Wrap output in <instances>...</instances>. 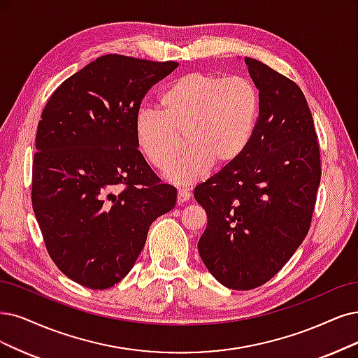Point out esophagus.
<instances>
[{
  "label": "esophagus",
  "instance_id": "1",
  "mask_svg": "<svg viewBox=\"0 0 358 358\" xmlns=\"http://www.w3.org/2000/svg\"><path fill=\"white\" fill-rule=\"evenodd\" d=\"M190 196H192L190 190L184 189V187H180V189H178V193H177V202H178V203L187 202V201L190 199Z\"/></svg>",
  "mask_w": 358,
  "mask_h": 358
}]
</instances>
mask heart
<instances>
[{
  "label": "heart",
  "mask_w": 358,
  "mask_h": 358,
  "mask_svg": "<svg viewBox=\"0 0 358 358\" xmlns=\"http://www.w3.org/2000/svg\"><path fill=\"white\" fill-rule=\"evenodd\" d=\"M159 108L136 113L138 148L153 168L166 172L180 159L186 137L192 150L168 177L190 184L202 178L213 162L224 166L242 156L257 127L259 94L245 76L192 72L161 91Z\"/></svg>",
  "instance_id": "obj_1"
}]
</instances>
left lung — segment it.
Returning <instances> with one entry per match:
<instances>
[{"label": "left lung", "instance_id": "left-lung-1", "mask_svg": "<svg viewBox=\"0 0 358 358\" xmlns=\"http://www.w3.org/2000/svg\"><path fill=\"white\" fill-rule=\"evenodd\" d=\"M259 91L254 136L242 156L196 186L208 226L197 243L215 279L255 289L279 273L310 230L322 166L306 96L289 78L245 57Z\"/></svg>", "mask_w": 358, "mask_h": 358}]
</instances>
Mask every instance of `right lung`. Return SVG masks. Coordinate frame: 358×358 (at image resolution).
<instances>
[{"label":"right lung","mask_w":358,"mask_h":358,"mask_svg":"<svg viewBox=\"0 0 358 358\" xmlns=\"http://www.w3.org/2000/svg\"><path fill=\"white\" fill-rule=\"evenodd\" d=\"M178 66L108 55L52 92L36 129L32 208L51 259L73 282L108 289L134 267L150 224L176 206L137 149L134 117Z\"/></svg>","instance_id":"right-lung-1"}]
</instances>
